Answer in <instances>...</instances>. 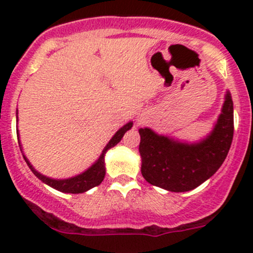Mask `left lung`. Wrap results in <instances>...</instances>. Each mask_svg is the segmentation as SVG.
<instances>
[{"instance_id":"obj_1","label":"left lung","mask_w":253,"mask_h":253,"mask_svg":"<svg viewBox=\"0 0 253 253\" xmlns=\"http://www.w3.org/2000/svg\"><path fill=\"white\" fill-rule=\"evenodd\" d=\"M141 171L150 185L171 192H186L202 185L225 160L233 142L234 106L226 91L223 108L213 129L198 142L178 141L139 128Z\"/></svg>"}]
</instances>
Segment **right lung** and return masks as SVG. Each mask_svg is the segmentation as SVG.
<instances>
[{
  "instance_id": "add662e5",
  "label": "right lung",
  "mask_w": 253,
  "mask_h": 253,
  "mask_svg": "<svg viewBox=\"0 0 253 253\" xmlns=\"http://www.w3.org/2000/svg\"><path fill=\"white\" fill-rule=\"evenodd\" d=\"M17 122H18V110H17ZM132 126H133V122L132 121L127 122L126 125H124V126H122L121 128H120L114 136H112V138L109 141L108 144L105 145V148L103 149L101 154L99 155L98 160H96L90 168H88V169H86L85 171L82 172V174H78L73 176V177H68V178H51V177H47V176L40 174L38 170H35L34 167L30 164L28 158L25 157L24 153H23L22 144H20V141H19V132L18 131H17V137H18V142H19L20 150H22L23 153V158H24V160L27 162L28 167L30 168V170L34 172V175L37 176L39 180H42V182L46 183V185L50 186V187L60 191V192L83 193V192H86L88 190H90V188L95 187V186L100 185V183L103 182L104 177H105V174H106V170H105L106 152H108L109 149H111L112 147H115L117 143L121 141L124 134L126 133L128 129H131Z\"/></svg>"
}]
</instances>
